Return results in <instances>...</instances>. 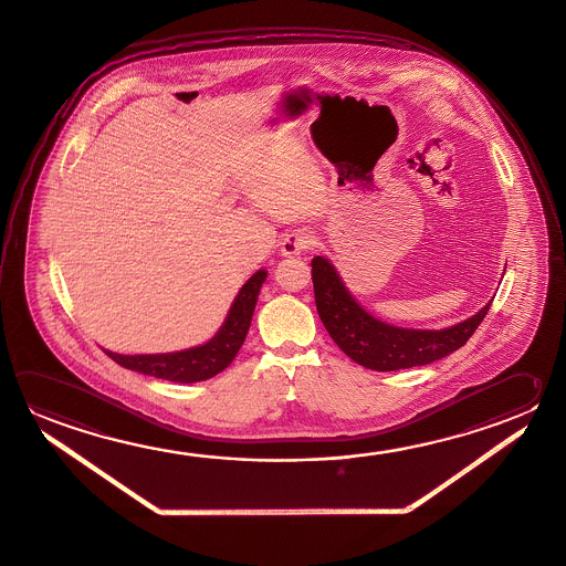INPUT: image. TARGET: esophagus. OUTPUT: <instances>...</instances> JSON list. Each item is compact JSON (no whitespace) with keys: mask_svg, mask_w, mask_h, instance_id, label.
<instances>
[{"mask_svg":"<svg viewBox=\"0 0 566 566\" xmlns=\"http://www.w3.org/2000/svg\"><path fill=\"white\" fill-rule=\"evenodd\" d=\"M313 245H315V235L307 231V229H301V231H295V233H289L281 241V255L283 258H297L301 253L313 249Z\"/></svg>","mask_w":566,"mask_h":566,"instance_id":"34e87169","label":"esophagus"}]
</instances>
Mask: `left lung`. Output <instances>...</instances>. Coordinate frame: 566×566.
Wrapping results in <instances>:
<instances>
[{"label": "left lung", "instance_id": "8db88e82", "mask_svg": "<svg viewBox=\"0 0 566 566\" xmlns=\"http://www.w3.org/2000/svg\"><path fill=\"white\" fill-rule=\"evenodd\" d=\"M311 268L317 313L331 339L347 357L373 370L421 367L461 349L483 323L493 303L489 301L471 319L449 329H401L375 319L360 307L327 259H313Z\"/></svg>", "mask_w": 566, "mask_h": 566}]
</instances>
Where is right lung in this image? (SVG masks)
Returning <instances> with one entry per match:
<instances>
[{"instance_id":"add662e5","label":"right lung","mask_w":566,"mask_h":566,"mask_svg":"<svg viewBox=\"0 0 566 566\" xmlns=\"http://www.w3.org/2000/svg\"><path fill=\"white\" fill-rule=\"evenodd\" d=\"M265 277L268 273L261 269L247 281L233 301L223 327L213 339L201 347L167 353V355H117L112 350H105V353L125 369L151 375L157 379L175 380V382L211 379L217 373L227 369L241 349L255 311L259 289L263 285Z\"/></svg>"}]
</instances>
